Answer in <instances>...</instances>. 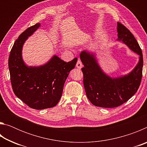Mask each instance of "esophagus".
Wrapping results in <instances>:
<instances>
[{
    "label": "esophagus",
    "instance_id": "1",
    "mask_svg": "<svg viewBox=\"0 0 147 147\" xmlns=\"http://www.w3.org/2000/svg\"><path fill=\"white\" fill-rule=\"evenodd\" d=\"M76 66V67L78 68V69H81L83 65H82V61H81L80 59H78V61H77Z\"/></svg>",
    "mask_w": 147,
    "mask_h": 147
}]
</instances>
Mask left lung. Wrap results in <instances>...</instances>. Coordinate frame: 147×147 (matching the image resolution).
<instances>
[{
	"instance_id": "8db88e82",
	"label": "left lung",
	"mask_w": 147,
	"mask_h": 147,
	"mask_svg": "<svg viewBox=\"0 0 147 147\" xmlns=\"http://www.w3.org/2000/svg\"><path fill=\"white\" fill-rule=\"evenodd\" d=\"M117 41L123 42L139 56L138 64L128 74L110 77L101 69L95 54L88 51L80 54L84 66L82 71L87 97L93 105L102 108H115L128 101L138 91L142 78L143 54L138 41L121 23H117Z\"/></svg>"
}]
</instances>
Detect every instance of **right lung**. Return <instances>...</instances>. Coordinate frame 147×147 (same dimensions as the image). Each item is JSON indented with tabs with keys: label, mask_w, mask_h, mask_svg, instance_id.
Segmentation results:
<instances>
[{
	"label": "right lung",
	"mask_w": 147,
	"mask_h": 147,
	"mask_svg": "<svg viewBox=\"0 0 147 147\" xmlns=\"http://www.w3.org/2000/svg\"><path fill=\"white\" fill-rule=\"evenodd\" d=\"M40 23L29 27L17 39L8 59L13 91L27 106L36 109L53 108L58 103L69 74L76 65L77 58L65 62L54 55L45 64L28 66L22 57L24 43L39 27Z\"/></svg>",
	"instance_id": "1"
}]
</instances>
